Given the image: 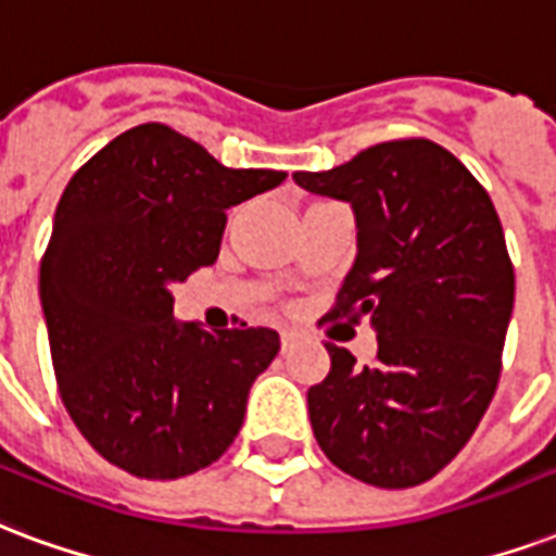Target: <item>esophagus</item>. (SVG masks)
<instances>
[{"instance_id": "1", "label": "esophagus", "mask_w": 556, "mask_h": 556, "mask_svg": "<svg viewBox=\"0 0 556 556\" xmlns=\"http://www.w3.org/2000/svg\"><path fill=\"white\" fill-rule=\"evenodd\" d=\"M279 341H282V351H289L291 344L298 341V332H294V330H282V332H279Z\"/></svg>"}]
</instances>
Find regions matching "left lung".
<instances>
[{
    "label": "left lung",
    "instance_id": "8db88e82",
    "mask_svg": "<svg viewBox=\"0 0 556 556\" xmlns=\"http://www.w3.org/2000/svg\"><path fill=\"white\" fill-rule=\"evenodd\" d=\"M294 182L351 203L356 262L327 318H368L377 332L362 368L327 341L330 374L306 394L315 439L362 483L418 486L466 447L501 377L516 274L495 205L427 138L377 143Z\"/></svg>",
    "mask_w": 556,
    "mask_h": 556
}]
</instances>
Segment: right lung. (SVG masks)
<instances>
[{"instance_id": "obj_1", "label": "right lung", "mask_w": 556, "mask_h": 556, "mask_svg": "<svg viewBox=\"0 0 556 556\" xmlns=\"http://www.w3.org/2000/svg\"><path fill=\"white\" fill-rule=\"evenodd\" d=\"M282 179L224 167L170 126L143 123L64 188L40 262V306L61 401L111 466L176 480L232 445L279 336L182 324L170 286L215 262L229 205Z\"/></svg>"}]
</instances>
